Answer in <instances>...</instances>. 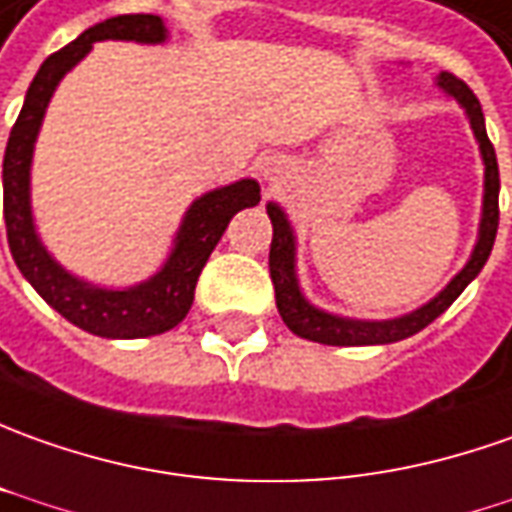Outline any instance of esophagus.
I'll use <instances>...</instances> for the list:
<instances>
[{
    "label": "esophagus",
    "mask_w": 512,
    "mask_h": 512,
    "mask_svg": "<svg viewBox=\"0 0 512 512\" xmlns=\"http://www.w3.org/2000/svg\"><path fill=\"white\" fill-rule=\"evenodd\" d=\"M264 177H267V180H273V168H267V171H264Z\"/></svg>",
    "instance_id": "34e87169"
}]
</instances>
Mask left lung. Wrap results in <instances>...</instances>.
<instances>
[{
    "label": "left lung",
    "mask_w": 512,
    "mask_h": 512,
    "mask_svg": "<svg viewBox=\"0 0 512 512\" xmlns=\"http://www.w3.org/2000/svg\"><path fill=\"white\" fill-rule=\"evenodd\" d=\"M437 87L465 109L473 137L479 143L482 163H485L482 219H479V236H476V245L471 250V259L465 262V267L456 273L454 279L442 287L437 296L425 301L423 307L406 312V315L386 318V321H363V318L335 315V312L315 307L310 298L301 293L296 270V231H293L287 214L281 211L279 202H267V216L273 222L270 279H273V287H276V307H279L281 321L290 327V332H296L298 338H307V341L327 346H375L411 338L414 332L428 327L434 318H440L442 312L454 304L459 293L479 276V270L488 262L493 242H496V231H499V163H496V152H493V143L488 140L482 104L471 92V87L465 81H459L451 72H440Z\"/></svg>",
    "instance_id": "1"
}]
</instances>
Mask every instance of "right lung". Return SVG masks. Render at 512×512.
Returning a JSON list of instances; mask_svg holds the SVG:
<instances>
[{
    "mask_svg": "<svg viewBox=\"0 0 512 512\" xmlns=\"http://www.w3.org/2000/svg\"><path fill=\"white\" fill-rule=\"evenodd\" d=\"M137 41V44H163L168 39L166 24L152 13H126L84 30L78 39L47 58L36 72L24 95V106L13 123L2 163L5 188V228L13 262L22 276L58 315L70 324L101 338H149L174 329L194 304V287L211 250L222 239L233 214L253 208L262 200L256 180H236L214 188L188 205L177 228L171 253L152 279L132 287H101L72 276L67 267L53 259L44 248L33 205H30V166L39 137L41 120L61 78L87 56L95 41Z\"/></svg>",
    "mask_w": 512,
    "mask_h": 512,
    "instance_id": "add662e5",
    "label": "right lung"
}]
</instances>
